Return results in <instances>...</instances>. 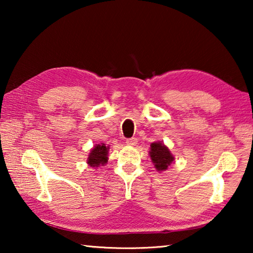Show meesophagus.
Listing matches in <instances>:
<instances>
[{
  "label": "esophagus",
  "instance_id": "1",
  "mask_svg": "<svg viewBox=\"0 0 253 253\" xmlns=\"http://www.w3.org/2000/svg\"><path fill=\"white\" fill-rule=\"evenodd\" d=\"M126 144L127 145H130V146H134V145L137 144V139L135 137H131V138H127L126 139Z\"/></svg>",
  "mask_w": 253,
  "mask_h": 253
}]
</instances>
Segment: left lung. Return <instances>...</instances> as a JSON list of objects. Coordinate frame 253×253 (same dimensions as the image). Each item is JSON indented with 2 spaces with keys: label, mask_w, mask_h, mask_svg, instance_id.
I'll return each instance as SVG.
<instances>
[{
  "label": "left lung",
  "mask_w": 253,
  "mask_h": 253,
  "mask_svg": "<svg viewBox=\"0 0 253 253\" xmlns=\"http://www.w3.org/2000/svg\"><path fill=\"white\" fill-rule=\"evenodd\" d=\"M149 156H151L153 164L158 172L168 169L169 166L174 161V156L170 154L169 149L161 142L152 143Z\"/></svg>",
  "instance_id": "obj_1"
}]
</instances>
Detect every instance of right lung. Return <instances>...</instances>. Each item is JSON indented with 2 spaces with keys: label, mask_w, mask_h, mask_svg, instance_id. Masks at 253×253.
I'll list each match as a JSON object with an SVG mask.
<instances>
[{
  "label": "right lung",
  "mask_w": 253,
  "mask_h": 253,
  "mask_svg": "<svg viewBox=\"0 0 253 253\" xmlns=\"http://www.w3.org/2000/svg\"><path fill=\"white\" fill-rule=\"evenodd\" d=\"M109 147L105 144H98L93 147L88 155V164L91 168H98L99 165H105L108 161Z\"/></svg>",
  "instance_id": "add662e5"
}]
</instances>
